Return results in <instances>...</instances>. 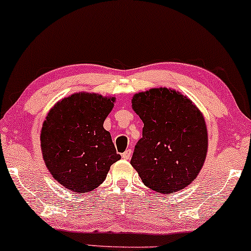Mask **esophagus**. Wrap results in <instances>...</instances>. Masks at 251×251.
I'll return each mask as SVG.
<instances>
[{
	"label": "esophagus",
	"instance_id": "esophagus-1",
	"mask_svg": "<svg viewBox=\"0 0 251 251\" xmlns=\"http://www.w3.org/2000/svg\"><path fill=\"white\" fill-rule=\"evenodd\" d=\"M122 157L125 160H129L131 157V150H126L125 153H122Z\"/></svg>",
	"mask_w": 251,
	"mask_h": 251
}]
</instances>
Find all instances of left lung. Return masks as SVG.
Listing matches in <instances>:
<instances>
[{
    "mask_svg": "<svg viewBox=\"0 0 251 251\" xmlns=\"http://www.w3.org/2000/svg\"><path fill=\"white\" fill-rule=\"evenodd\" d=\"M144 123L131 166L151 190L168 194L184 190L203 167L208 132L203 115L180 92L154 88L131 99Z\"/></svg>",
    "mask_w": 251,
    "mask_h": 251,
    "instance_id": "obj_1",
    "label": "left lung"
}]
</instances>
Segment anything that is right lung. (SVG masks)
Masks as SVG:
<instances>
[{
    "instance_id": "obj_1",
    "label": "right lung",
    "mask_w": 251,
    "mask_h": 251,
    "mask_svg": "<svg viewBox=\"0 0 251 251\" xmlns=\"http://www.w3.org/2000/svg\"><path fill=\"white\" fill-rule=\"evenodd\" d=\"M115 97L78 92L58 101L41 130L43 160L52 177L78 194L97 188L121 159L104 121Z\"/></svg>"
}]
</instances>
